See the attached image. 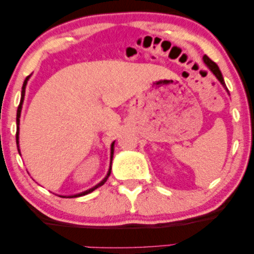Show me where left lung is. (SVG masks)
Returning <instances> with one entry per match:
<instances>
[{
  "instance_id": "1",
  "label": "left lung",
  "mask_w": 254,
  "mask_h": 254,
  "mask_svg": "<svg viewBox=\"0 0 254 254\" xmlns=\"http://www.w3.org/2000/svg\"><path fill=\"white\" fill-rule=\"evenodd\" d=\"M202 60H203V63H205L206 65H207V67H208L211 72L214 73V75L218 78V81L222 83V85L224 86V88L225 89H227L226 88V85H225V82H224V78H223V75H222V73H221V70H219V68H218V66H217V64L215 63V62H213L210 60V58L207 56V55H203V57H202Z\"/></svg>"
}]
</instances>
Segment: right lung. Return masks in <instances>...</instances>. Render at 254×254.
<instances>
[{"label":"right lung","instance_id":"right-lung-1","mask_svg":"<svg viewBox=\"0 0 254 254\" xmlns=\"http://www.w3.org/2000/svg\"><path fill=\"white\" fill-rule=\"evenodd\" d=\"M29 77H30V75L26 77V80H24L23 82V85H22V91H21V100H20V105L18 107V111H16V134H15V138H16V145H18L19 147V125H20V115H21V109H22V103H23V99H24V93H26V85H27V82L29 80ZM114 144L115 142L111 144V155H110V164H111V161H112V156H114ZM18 151L20 153V149L18 148ZM110 172H111V165L109 168V171H108V174L107 177L103 179V180L100 182V184H98L97 186H94L93 188H91L89 190L84 191V192H81V193H77V194H74V196H68L67 198H73V197H81V196H84V194H88L90 192H92L93 190H95L97 188H99V187H101L102 185H105V182L107 181V179L109 178L110 176ZM61 197H65V196H61Z\"/></svg>","mask_w":254,"mask_h":254}]
</instances>
